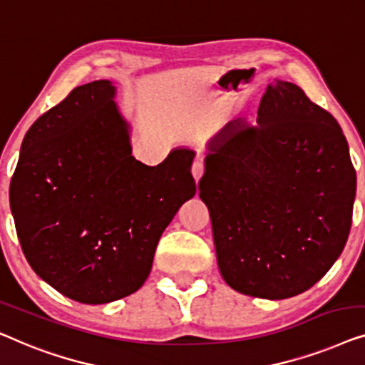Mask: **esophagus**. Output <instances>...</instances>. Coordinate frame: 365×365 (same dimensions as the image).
<instances>
[{
	"label": "esophagus",
	"instance_id": "1",
	"mask_svg": "<svg viewBox=\"0 0 365 365\" xmlns=\"http://www.w3.org/2000/svg\"><path fill=\"white\" fill-rule=\"evenodd\" d=\"M203 172H205V165H203V162L202 160H197L192 165V175H193V178H195V182H198L200 178H202V175H203Z\"/></svg>",
	"mask_w": 365,
	"mask_h": 365
}]
</instances>
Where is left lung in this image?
<instances>
[{"label":"left lung","instance_id":"1","mask_svg":"<svg viewBox=\"0 0 365 365\" xmlns=\"http://www.w3.org/2000/svg\"><path fill=\"white\" fill-rule=\"evenodd\" d=\"M356 183L334 117L292 82L269 84L256 124L210 138L198 183L227 284L263 299L314 286L346 246Z\"/></svg>","mask_w":365,"mask_h":365}]
</instances>
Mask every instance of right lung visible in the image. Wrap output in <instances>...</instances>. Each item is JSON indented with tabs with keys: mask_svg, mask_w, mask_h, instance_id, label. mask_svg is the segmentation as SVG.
Instances as JSON below:
<instances>
[{
	"mask_svg": "<svg viewBox=\"0 0 365 365\" xmlns=\"http://www.w3.org/2000/svg\"><path fill=\"white\" fill-rule=\"evenodd\" d=\"M110 81L76 87L29 127L9 187L23 253L61 294L106 304L135 292L163 230L193 198L195 152L157 167L132 155Z\"/></svg>",
	"mask_w": 365,
	"mask_h": 365,
	"instance_id": "add662e5",
	"label": "right lung"
}]
</instances>
